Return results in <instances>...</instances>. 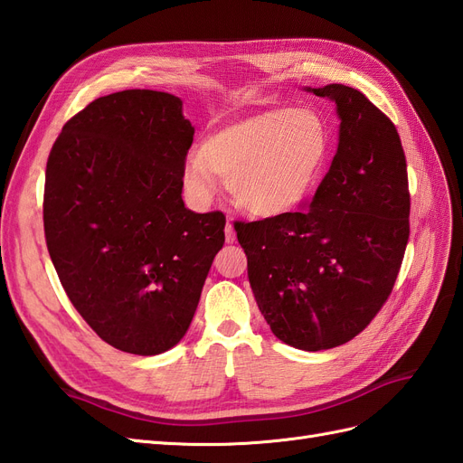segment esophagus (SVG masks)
Masks as SVG:
<instances>
[{"label": "esophagus", "instance_id": "esophagus-1", "mask_svg": "<svg viewBox=\"0 0 463 463\" xmlns=\"http://www.w3.org/2000/svg\"><path fill=\"white\" fill-rule=\"evenodd\" d=\"M226 241H228V243H233V241H235V230H233L230 220H228V223H226Z\"/></svg>", "mask_w": 463, "mask_h": 463}]
</instances>
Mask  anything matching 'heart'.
<instances>
[{"label": "heart", "mask_w": 463, "mask_h": 463, "mask_svg": "<svg viewBox=\"0 0 463 463\" xmlns=\"http://www.w3.org/2000/svg\"><path fill=\"white\" fill-rule=\"evenodd\" d=\"M330 137L309 108H270L218 129L189 152L184 185L208 203L226 177L232 201L243 213L274 218L296 208L326 164Z\"/></svg>", "instance_id": "heart-1"}]
</instances>
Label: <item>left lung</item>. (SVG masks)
<instances>
[{"label":"left lung","mask_w":463,"mask_h":463,"mask_svg":"<svg viewBox=\"0 0 463 463\" xmlns=\"http://www.w3.org/2000/svg\"><path fill=\"white\" fill-rule=\"evenodd\" d=\"M338 108V152L311 203L237 222L249 282L276 338L305 352L354 340L383 309L410 240L408 164L396 125L344 85L307 89Z\"/></svg>","instance_id":"1"}]
</instances>
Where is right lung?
<instances>
[{
    "label": "right lung",
    "instance_id": "obj_1",
    "mask_svg": "<svg viewBox=\"0 0 463 463\" xmlns=\"http://www.w3.org/2000/svg\"><path fill=\"white\" fill-rule=\"evenodd\" d=\"M158 90L96 98L46 164L50 259L79 315L121 352L158 355L184 338L226 235L222 213L181 199L194 128Z\"/></svg>",
    "mask_w": 463,
    "mask_h": 463
}]
</instances>
